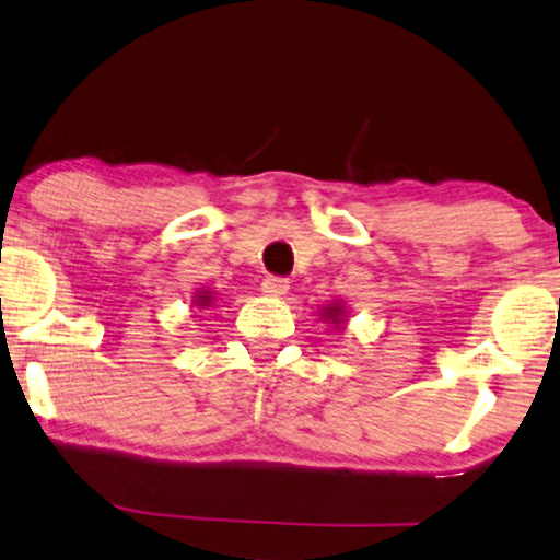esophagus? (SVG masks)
Masks as SVG:
<instances>
[{"label":"esophagus","mask_w":560,"mask_h":560,"mask_svg":"<svg viewBox=\"0 0 560 560\" xmlns=\"http://www.w3.org/2000/svg\"><path fill=\"white\" fill-rule=\"evenodd\" d=\"M261 291H264L266 296L287 294V291H289V279H283V277H266L261 281Z\"/></svg>","instance_id":"34e87169"}]
</instances>
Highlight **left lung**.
Segmentation results:
<instances>
[{"instance_id":"left-lung-1","label":"left lung","mask_w":560,"mask_h":560,"mask_svg":"<svg viewBox=\"0 0 560 560\" xmlns=\"http://www.w3.org/2000/svg\"><path fill=\"white\" fill-rule=\"evenodd\" d=\"M342 310H340V306H329V310H327V314H329V317H335L337 319V314H340Z\"/></svg>"}]
</instances>
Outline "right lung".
Wrapping results in <instances>:
<instances>
[{
	"instance_id": "1",
	"label": "right lung",
	"mask_w": 560,
	"mask_h": 560,
	"mask_svg": "<svg viewBox=\"0 0 560 560\" xmlns=\"http://www.w3.org/2000/svg\"><path fill=\"white\" fill-rule=\"evenodd\" d=\"M208 302H210V296H200L198 304H200V306H208Z\"/></svg>"
}]
</instances>
